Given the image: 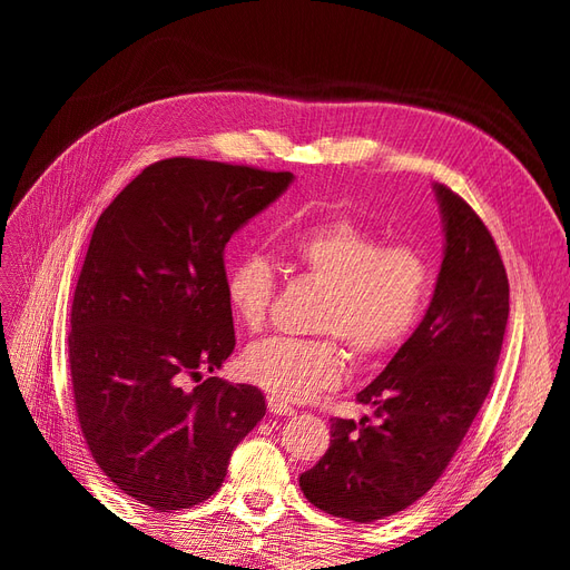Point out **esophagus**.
<instances>
[{"label": "esophagus", "instance_id": "obj_1", "mask_svg": "<svg viewBox=\"0 0 570 570\" xmlns=\"http://www.w3.org/2000/svg\"><path fill=\"white\" fill-rule=\"evenodd\" d=\"M268 411L273 413V416H295V406H289L287 402L278 400V396H268Z\"/></svg>", "mask_w": 570, "mask_h": 570}]
</instances>
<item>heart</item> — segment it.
<instances>
[{"label":"heart","mask_w":570,"mask_h":570,"mask_svg":"<svg viewBox=\"0 0 570 570\" xmlns=\"http://www.w3.org/2000/svg\"><path fill=\"white\" fill-rule=\"evenodd\" d=\"M299 268L325 287L314 331L323 337H271L243 356V371L285 402H304L342 381L344 352L373 364L394 354L416 331L430 297V266L409 245L383 237L350 216L318 220L287 237ZM275 295V268L262 252H247L228 266L226 297L247 331L266 325Z\"/></svg>","instance_id":"heart-1"}]
</instances>
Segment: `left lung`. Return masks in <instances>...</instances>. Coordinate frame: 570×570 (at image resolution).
Listing matches in <instances>:
<instances>
[{
    "instance_id": "8db88e82",
    "label": "left lung",
    "mask_w": 570,
    "mask_h": 570,
    "mask_svg": "<svg viewBox=\"0 0 570 570\" xmlns=\"http://www.w3.org/2000/svg\"><path fill=\"white\" fill-rule=\"evenodd\" d=\"M444 256L416 331L356 394L373 409L358 423L331 421V446L299 475L316 509L354 523L404 511L435 485L494 381L509 321V278L480 216L433 185Z\"/></svg>"
}]
</instances>
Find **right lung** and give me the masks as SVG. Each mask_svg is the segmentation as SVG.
<instances>
[{
  "mask_svg": "<svg viewBox=\"0 0 570 570\" xmlns=\"http://www.w3.org/2000/svg\"><path fill=\"white\" fill-rule=\"evenodd\" d=\"M292 180L287 170L164 159L97 220L68 333L73 400L99 469L154 511L218 492L233 450L264 419L262 390L202 373L235 350L228 239Z\"/></svg>",
  "mask_w": 570,
  "mask_h": 570,
  "instance_id": "1",
  "label": "right lung"
}]
</instances>
